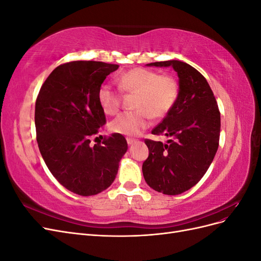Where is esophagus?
I'll use <instances>...</instances> for the list:
<instances>
[{"label": "esophagus", "mask_w": 261, "mask_h": 261, "mask_svg": "<svg viewBox=\"0 0 261 261\" xmlns=\"http://www.w3.org/2000/svg\"><path fill=\"white\" fill-rule=\"evenodd\" d=\"M126 140H127V144H128V145H133V144L136 141L134 138H126Z\"/></svg>", "instance_id": "esophagus-1"}]
</instances>
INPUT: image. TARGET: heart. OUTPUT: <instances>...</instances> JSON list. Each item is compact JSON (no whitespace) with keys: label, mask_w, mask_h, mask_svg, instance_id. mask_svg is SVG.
<instances>
[{"label":"heart","mask_w":261,"mask_h":261,"mask_svg":"<svg viewBox=\"0 0 261 261\" xmlns=\"http://www.w3.org/2000/svg\"><path fill=\"white\" fill-rule=\"evenodd\" d=\"M118 89L136 93L135 112H125L110 124L112 132L126 136L138 135L148 127L151 114L160 118L175 105L178 97V83L169 75L159 76L156 72L143 67L129 69L117 77ZM98 102L107 115H115L121 108V96L108 85L98 90Z\"/></svg>","instance_id":"1"}]
</instances>
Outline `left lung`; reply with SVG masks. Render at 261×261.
Segmentation results:
<instances>
[{"label":"left lung","instance_id":"left-lung-1","mask_svg":"<svg viewBox=\"0 0 261 261\" xmlns=\"http://www.w3.org/2000/svg\"><path fill=\"white\" fill-rule=\"evenodd\" d=\"M147 66L173 67L178 76V97L163 121L152 129L161 141L146 139L149 155L143 163L146 183L165 195H179L206 174L219 147L220 111L208 82L185 62L171 60Z\"/></svg>","mask_w":261,"mask_h":261}]
</instances>
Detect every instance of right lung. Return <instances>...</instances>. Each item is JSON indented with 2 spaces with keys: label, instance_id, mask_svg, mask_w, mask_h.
I'll list each match as a JSON object with an SVG mask.
<instances>
[{
  "label": "right lung",
  "instance_id": "right-lung-1",
  "mask_svg": "<svg viewBox=\"0 0 261 261\" xmlns=\"http://www.w3.org/2000/svg\"><path fill=\"white\" fill-rule=\"evenodd\" d=\"M116 64L74 61L55 68L43 83L35 109L40 153L61 185L81 196L103 192L113 183L127 151L121 134L90 145L106 123L98 90Z\"/></svg>",
  "mask_w": 261,
  "mask_h": 261
}]
</instances>
